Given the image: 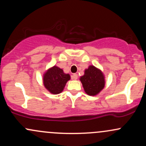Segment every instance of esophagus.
I'll list each match as a JSON object with an SVG mask.
<instances>
[{"mask_svg":"<svg viewBox=\"0 0 146 146\" xmlns=\"http://www.w3.org/2000/svg\"><path fill=\"white\" fill-rule=\"evenodd\" d=\"M72 79H73V80H77V79H78V74L73 73V74L72 75Z\"/></svg>","mask_w":146,"mask_h":146,"instance_id":"obj_1","label":"esophagus"}]
</instances>
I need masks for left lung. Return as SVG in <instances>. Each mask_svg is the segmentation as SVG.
<instances>
[{
    "label": "left lung",
    "mask_w": 146,
    "mask_h": 146,
    "mask_svg": "<svg viewBox=\"0 0 146 146\" xmlns=\"http://www.w3.org/2000/svg\"><path fill=\"white\" fill-rule=\"evenodd\" d=\"M85 92L89 95H96L103 89L105 85L104 77L98 68L90 66L85 70L84 75L80 78Z\"/></svg>",
    "instance_id": "left-lung-1"
}]
</instances>
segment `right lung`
I'll return each instance as SVG.
<instances>
[{
    "label": "right lung",
    "instance_id": "obj_1",
    "mask_svg": "<svg viewBox=\"0 0 146 146\" xmlns=\"http://www.w3.org/2000/svg\"><path fill=\"white\" fill-rule=\"evenodd\" d=\"M70 78L69 74H65L62 69L54 66L46 72L43 80L44 86L50 93L58 94L62 91Z\"/></svg>",
    "mask_w": 146,
    "mask_h": 146
}]
</instances>
